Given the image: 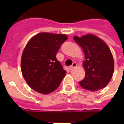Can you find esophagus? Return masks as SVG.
<instances>
[{"label": "esophagus", "mask_w": 124, "mask_h": 124, "mask_svg": "<svg viewBox=\"0 0 124 124\" xmlns=\"http://www.w3.org/2000/svg\"><path fill=\"white\" fill-rule=\"evenodd\" d=\"M76 66H77V64H76V62H73L72 64L71 65L70 67H69V69H70V70H72L73 68H75Z\"/></svg>", "instance_id": "obj_1"}]
</instances>
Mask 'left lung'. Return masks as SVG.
<instances>
[{
	"mask_svg": "<svg viewBox=\"0 0 124 124\" xmlns=\"http://www.w3.org/2000/svg\"><path fill=\"white\" fill-rule=\"evenodd\" d=\"M76 42L83 50L85 77L79 82L82 88L95 92L104 88L112 79L114 63L112 52L101 39L92 34L74 36Z\"/></svg>",
	"mask_w": 124,
	"mask_h": 124,
	"instance_id": "left-lung-1",
	"label": "left lung"
}]
</instances>
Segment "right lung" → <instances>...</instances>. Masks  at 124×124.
Wrapping results in <instances>:
<instances>
[{"instance_id": "right-lung-1", "label": "right lung", "mask_w": 124, "mask_h": 124, "mask_svg": "<svg viewBox=\"0 0 124 124\" xmlns=\"http://www.w3.org/2000/svg\"><path fill=\"white\" fill-rule=\"evenodd\" d=\"M68 39L66 34L42 32L29 40L21 58V70L28 86L48 94L56 90L66 72L56 59L57 52Z\"/></svg>"}]
</instances>
